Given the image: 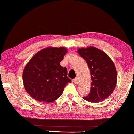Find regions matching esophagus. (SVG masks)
<instances>
[{
	"label": "esophagus",
	"instance_id": "esophagus-1",
	"mask_svg": "<svg viewBox=\"0 0 134 134\" xmlns=\"http://www.w3.org/2000/svg\"><path fill=\"white\" fill-rule=\"evenodd\" d=\"M72 81H73V82H74V83L75 84H77V83H78V81H79L78 78L74 79H73Z\"/></svg>",
	"mask_w": 134,
	"mask_h": 134
}]
</instances>
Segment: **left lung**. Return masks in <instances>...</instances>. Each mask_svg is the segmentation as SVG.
<instances>
[{"label": "left lung", "mask_w": 134, "mask_h": 134, "mask_svg": "<svg viewBox=\"0 0 134 134\" xmlns=\"http://www.w3.org/2000/svg\"><path fill=\"white\" fill-rule=\"evenodd\" d=\"M77 52L88 64L92 80L90 92L83 99L94 103L103 101L110 96L116 85L114 63L106 53L95 47L79 48Z\"/></svg>", "instance_id": "8db88e82"}]
</instances>
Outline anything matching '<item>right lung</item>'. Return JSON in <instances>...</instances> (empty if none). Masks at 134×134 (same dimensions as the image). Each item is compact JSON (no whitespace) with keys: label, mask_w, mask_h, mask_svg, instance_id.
Masks as SVG:
<instances>
[{"label":"right lung","mask_w":134,"mask_h":134,"mask_svg":"<svg viewBox=\"0 0 134 134\" xmlns=\"http://www.w3.org/2000/svg\"><path fill=\"white\" fill-rule=\"evenodd\" d=\"M67 51L64 47H47L35 54L25 65L24 87L34 99L54 101L62 94L67 83H71L66 68L60 65Z\"/></svg>","instance_id":"obj_1"}]
</instances>
